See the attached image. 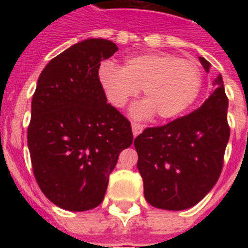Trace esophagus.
Listing matches in <instances>:
<instances>
[{"mask_svg":"<svg viewBox=\"0 0 248 248\" xmlns=\"http://www.w3.org/2000/svg\"><path fill=\"white\" fill-rule=\"evenodd\" d=\"M131 127H132V134H134V136H138L140 132L143 131V126H141L140 124H136V122H132Z\"/></svg>","mask_w":248,"mask_h":248,"instance_id":"34e87169","label":"esophagus"}]
</instances>
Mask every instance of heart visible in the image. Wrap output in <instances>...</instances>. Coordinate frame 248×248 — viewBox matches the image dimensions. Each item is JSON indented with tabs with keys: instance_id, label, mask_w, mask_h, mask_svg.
Returning <instances> with one entry per match:
<instances>
[{
	"instance_id": "1",
	"label": "heart",
	"mask_w": 248,
	"mask_h": 248,
	"mask_svg": "<svg viewBox=\"0 0 248 248\" xmlns=\"http://www.w3.org/2000/svg\"><path fill=\"white\" fill-rule=\"evenodd\" d=\"M99 81L113 107L124 108L143 89L145 100L131 109L136 118L157 113L161 120L176 118L200 95L203 75L192 60L155 52L128 58L124 68L110 62L99 67Z\"/></svg>"
}]
</instances>
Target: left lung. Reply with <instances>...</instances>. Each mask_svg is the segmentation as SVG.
Wrapping results in <instances>:
<instances>
[{
    "label": "left lung",
    "instance_id": "left-lung-1",
    "mask_svg": "<svg viewBox=\"0 0 248 248\" xmlns=\"http://www.w3.org/2000/svg\"><path fill=\"white\" fill-rule=\"evenodd\" d=\"M200 62L210 71L207 60ZM214 86V93L197 110L136 136L138 169L144 197L152 206L186 210L203 200L219 179L231 128L221 75Z\"/></svg>",
    "mask_w": 248,
    "mask_h": 248
}]
</instances>
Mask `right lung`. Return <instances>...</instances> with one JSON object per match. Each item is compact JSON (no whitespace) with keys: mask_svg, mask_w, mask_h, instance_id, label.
I'll return each mask as SVG.
<instances>
[{"mask_svg":"<svg viewBox=\"0 0 248 248\" xmlns=\"http://www.w3.org/2000/svg\"><path fill=\"white\" fill-rule=\"evenodd\" d=\"M114 42L89 38L48 62L32 97L28 148L42 193L58 207L87 211L103 202L118 155L132 144L130 121L107 103L100 62Z\"/></svg>","mask_w":248,"mask_h":248,"instance_id":"1","label":"right lung"}]
</instances>
